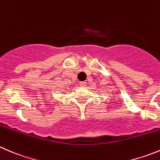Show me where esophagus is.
Returning a JSON list of instances; mask_svg holds the SVG:
<instances>
[{
	"mask_svg": "<svg viewBox=\"0 0 160 160\" xmlns=\"http://www.w3.org/2000/svg\"><path fill=\"white\" fill-rule=\"evenodd\" d=\"M79 84H80V86H81V87H85L86 86L87 83L84 81H82V82H80V83H79Z\"/></svg>",
	"mask_w": 160,
	"mask_h": 160,
	"instance_id": "obj_1",
	"label": "esophagus"
}]
</instances>
